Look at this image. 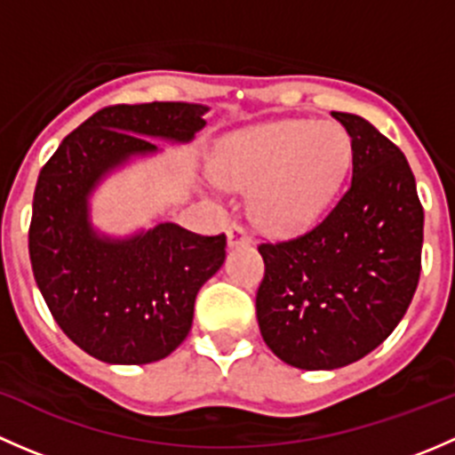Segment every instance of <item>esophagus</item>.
Segmentation results:
<instances>
[{"instance_id": "1", "label": "esophagus", "mask_w": 455, "mask_h": 455, "mask_svg": "<svg viewBox=\"0 0 455 455\" xmlns=\"http://www.w3.org/2000/svg\"><path fill=\"white\" fill-rule=\"evenodd\" d=\"M227 235H228V246H244V244H251V242H253L249 228L242 227V224H231Z\"/></svg>"}]
</instances>
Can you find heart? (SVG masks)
I'll list each match as a JSON object with an SVG mask.
<instances>
[{
  "instance_id": "1",
  "label": "heart",
  "mask_w": 455,
  "mask_h": 455,
  "mask_svg": "<svg viewBox=\"0 0 455 455\" xmlns=\"http://www.w3.org/2000/svg\"><path fill=\"white\" fill-rule=\"evenodd\" d=\"M350 163L352 140L341 123L288 118L220 140L211 173L220 185L251 191L259 227L292 233L328 209Z\"/></svg>"
}]
</instances>
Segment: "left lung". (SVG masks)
<instances>
[{
  "label": "left lung",
  "mask_w": 455,
  "mask_h": 455,
  "mask_svg": "<svg viewBox=\"0 0 455 455\" xmlns=\"http://www.w3.org/2000/svg\"><path fill=\"white\" fill-rule=\"evenodd\" d=\"M352 140V182L308 231L261 242L255 308L288 365L334 370L363 359L407 313L420 277L423 204L403 151L356 114L332 112Z\"/></svg>",
  "instance_id": "1"
}]
</instances>
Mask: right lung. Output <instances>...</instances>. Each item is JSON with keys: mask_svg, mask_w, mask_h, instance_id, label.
Listing matches in <instances>:
<instances>
[{"mask_svg": "<svg viewBox=\"0 0 455 455\" xmlns=\"http://www.w3.org/2000/svg\"><path fill=\"white\" fill-rule=\"evenodd\" d=\"M191 103L109 105L63 139L36 178L28 228L35 282L59 328L105 363L142 365L187 339L196 295L218 273L227 235L164 222L127 240L99 237L87 220L96 182L130 156L187 142L204 127Z\"/></svg>", "mask_w": 455, "mask_h": 455, "instance_id": "right-lung-1", "label": "right lung"}]
</instances>
